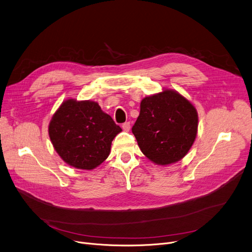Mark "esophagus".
<instances>
[{"label": "esophagus", "mask_w": 252, "mask_h": 252, "mask_svg": "<svg viewBox=\"0 0 252 252\" xmlns=\"http://www.w3.org/2000/svg\"><path fill=\"white\" fill-rule=\"evenodd\" d=\"M122 127H123V129L125 130V131H128L129 129H130V123H125V124H123V126H122Z\"/></svg>", "instance_id": "esophagus-1"}]
</instances>
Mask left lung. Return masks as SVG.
Wrapping results in <instances>:
<instances>
[{"instance_id": "obj_1", "label": "left lung", "mask_w": 252, "mask_h": 252, "mask_svg": "<svg viewBox=\"0 0 252 252\" xmlns=\"http://www.w3.org/2000/svg\"><path fill=\"white\" fill-rule=\"evenodd\" d=\"M131 130L142 153L156 165L167 166L184 158L194 144L198 113L187 98L165 89L141 101Z\"/></svg>"}]
</instances>
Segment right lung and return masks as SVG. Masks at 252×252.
I'll use <instances>...</instances> for the list:
<instances>
[{"mask_svg":"<svg viewBox=\"0 0 252 252\" xmlns=\"http://www.w3.org/2000/svg\"><path fill=\"white\" fill-rule=\"evenodd\" d=\"M49 136L63 161L81 170H93L104 162L112 140L122 131L97 102L67 99L50 121Z\"/></svg>","mask_w":252,"mask_h":252,"instance_id":"obj_1","label":"right lung"}]
</instances>
